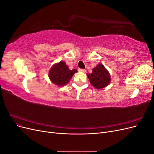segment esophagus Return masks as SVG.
<instances>
[{"label": "esophagus", "instance_id": "esophagus-1", "mask_svg": "<svg viewBox=\"0 0 154 154\" xmlns=\"http://www.w3.org/2000/svg\"><path fill=\"white\" fill-rule=\"evenodd\" d=\"M78 71L83 72H86V70H85V69H78Z\"/></svg>", "mask_w": 154, "mask_h": 154}]
</instances>
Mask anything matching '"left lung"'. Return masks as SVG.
I'll list each match as a JSON object with an SVG mask.
<instances>
[{
  "instance_id": "8db88e82",
  "label": "left lung",
  "mask_w": 154,
  "mask_h": 154,
  "mask_svg": "<svg viewBox=\"0 0 154 154\" xmlns=\"http://www.w3.org/2000/svg\"><path fill=\"white\" fill-rule=\"evenodd\" d=\"M87 76L92 85L97 89L105 87L110 81V74L102 64L97 65L92 69L91 74H87Z\"/></svg>"
}]
</instances>
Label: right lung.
<instances>
[{"instance_id": "add662e5", "label": "right lung", "mask_w": 154, "mask_h": 154, "mask_svg": "<svg viewBox=\"0 0 154 154\" xmlns=\"http://www.w3.org/2000/svg\"><path fill=\"white\" fill-rule=\"evenodd\" d=\"M76 69L70 70L64 62L54 65L50 69L49 77L51 81L58 86H63L69 82Z\"/></svg>"}]
</instances>
